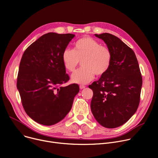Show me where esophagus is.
Wrapping results in <instances>:
<instances>
[{"mask_svg": "<svg viewBox=\"0 0 158 158\" xmlns=\"http://www.w3.org/2000/svg\"><path fill=\"white\" fill-rule=\"evenodd\" d=\"M85 88V85H80V89H83Z\"/></svg>", "mask_w": 158, "mask_h": 158, "instance_id": "obj_1", "label": "esophagus"}]
</instances>
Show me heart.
I'll return each mask as SVG.
<instances>
[{"mask_svg":"<svg viewBox=\"0 0 158 158\" xmlns=\"http://www.w3.org/2000/svg\"><path fill=\"white\" fill-rule=\"evenodd\" d=\"M63 63L69 72L75 70L81 60V68L71 75L73 82L86 84L92 81L94 75H104L110 68L112 61V54L110 48L102 46L96 40L84 37L73 44V48H66L62 54Z\"/></svg>","mask_w":158,"mask_h":158,"instance_id":"heart-1","label":"heart"}]
</instances>
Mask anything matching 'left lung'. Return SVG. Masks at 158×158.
I'll return each mask as SVG.
<instances>
[{
  "label": "left lung",
  "instance_id": "8db88e82",
  "mask_svg": "<svg viewBox=\"0 0 158 158\" xmlns=\"http://www.w3.org/2000/svg\"><path fill=\"white\" fill-rule=\"evenodd\" d=\"M95 36L110 48L112 61L106 73L89 86L94 93L91 111L101 125L114 128L123 125L135 113L140 102L142 75L131 48L112 34Z\"/></svg>",
  "mask_w": 158,
  "mask_h": 158
}]
</instances>
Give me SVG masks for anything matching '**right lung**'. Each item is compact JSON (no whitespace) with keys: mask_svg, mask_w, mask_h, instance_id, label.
Returning <instances> with one entry per match:
<instances>
[{"mask_svg":"<svg viewBox=\"0 0 158 158\" xmlns=\"http://www.w3.org/2000/svg\"><path fill=\"white\" fill-rule=\"evenodd\" d=\"M75 36L46 33L32 43L23 54L17 89L25 112L41 125L51 126L63 119L79 92L77 84L60 86L69 79L66 74L62 54Z\"/></svg>","mask_w":158,"mask_h":158,"instance_id":"1","label":"right lung"}]
</instances>
